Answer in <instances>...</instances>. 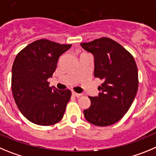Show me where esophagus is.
Returning <instances> with one entry per match:
<instances>
[{
  "label": "esophagus",
  "instance_id": "34e87169",
  "mask_svg": "<svg viewBox=\"0 0 156 156\" xmlns=\"http://www.w3.org/2000/svg\"><path fill=\"white\" fill-rule=\"evenodd\" d=\"M72 95H74V96H75V97L78 98V97H80V96H81V95H82V94L77 93V92H74V91H72Z\"/></svg>",
  "mask_w": 156,
  "mask_h": 156
}]
</instances>
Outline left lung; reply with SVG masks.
Returning <instances> with one entry per match:
<instances>
[{
  "instance_id": "1",
  "label": "left lung",
  "mask_w": 156,
  "mask_h": 156,
  "mask_svg": "<svg viewBox=\"0 0 156 156\" xmlns=\"http://www.w3.org/2000/svg\"><path fill=\"white\" fill-rule=\"evenodd\" d=\"M81 46L94 55V76L103 81L99 95L88 97L91 106L84 110V116L94 125H112L125 115L135 98L137 64L130 52L108 37L81 43Z\"/></svg>"
}]
</instances>
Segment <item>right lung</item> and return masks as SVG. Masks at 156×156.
Returning <instances> with one entry per match:
<instances>
[{
  "mask_svg": "<svg viewBox=\"0 0 156 156\" xmlns=\"http://www.w3.org/2000/svg\"><path fill=\"white\" fill-rule=\"evenodd\" d=\"M71 47L41 39L17 54L12 66V94L21 113L32 123L50 126L63 118L71 92L50 87L48 78L60 56Z\"/></svg>",
  "mask_w": 156,
  "mask_h": 156,
  "instance_id": "right-lung-1",
  "label": "right lung"
}]
</instances>
